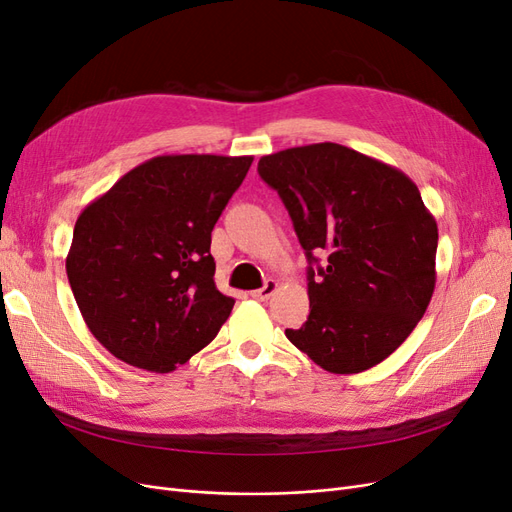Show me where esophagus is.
Masks as SVG:
<instances>
[{"label": "esophagus", "mask_w": 512, "mask_h": 512, "mask_svg": "<svg viewBox=\"0 0 512 512\" xmlns=\"http://www.w3.org/2000/svg\"><path fill=\"white\" fill-rule=\"evenodd\" d=\"M275 290H277V282H275V280H269L265 286L258 288V290H254V292H252V297H254V299H258V301H267V299H271V297H273Z\"/></svg>", "instance_id": "34e87169"}]
</instances>
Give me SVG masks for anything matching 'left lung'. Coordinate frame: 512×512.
Returning a JSON list of instances; mask_svg holds the SVG:
<instances>
[{
    "mask_svg": "<svg viewBox=\"0 0 512 512\" xmlns=\"http://www.w3.org/2000/svg\"><path fill=\"white\" fill-rule=\"evenodd\" d=\"M309 260V316L286 337L331 374H359L393 354L436 288L438 224L399 168L337 143L262 156ZM314 253H327L322 268Z\"/></svg>",
    "mask_w": 512,
    "mask_h": 512,
    "instance_id": "8db88e82",
    "label": "left lung"
}]
</instances>
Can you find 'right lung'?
Here are the masks:
<instances>
[{"label":"right lung","mask_w":512,"mask_h":512,"mask_svg":"<svg viewBox=\"0 0 512 512\" xmlns=\"http://www.w3.org/2000/svg\"><path fill=\"white\" fill-rule=\"evenodd\" d=\"M252 162L151 158L81 211L68 282L91 335L119 361L168 374L218 335L235 299L215 288L211 230Z\"/></svg>","instance_id":"obj_1"}]
</instances>
